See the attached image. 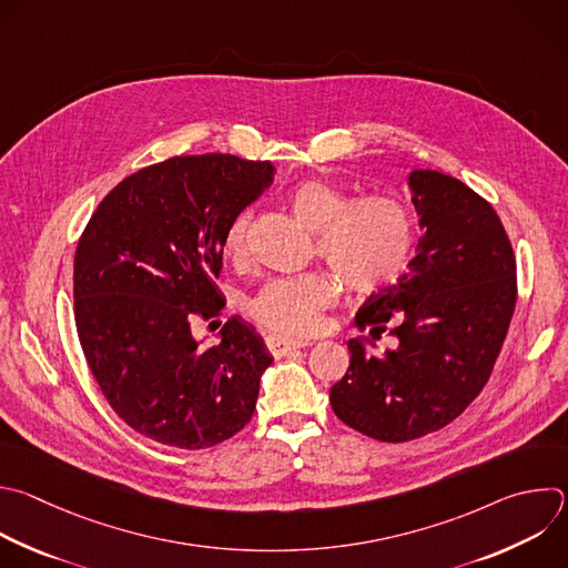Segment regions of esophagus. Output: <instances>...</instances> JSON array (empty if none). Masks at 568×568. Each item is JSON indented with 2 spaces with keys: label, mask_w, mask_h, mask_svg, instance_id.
I'll use <instances>...</instances> for the list:
<instances>
[{
  "label": "esophagus",
  "mask_w": 568,
  "mask_h": 568,
  "mask_svg": "<svg viewBox=\"0 0 568 568\" xmlns=\"http://www.w3.org/2000/svg\"><path fill=\"white\" fill-rule=\"evenodd\" d=\"M265 345L267 349L278 358V356H285L290 354L292 349H298V347H305L310 345V341H303V338H281V336H267L265 338Z\"/></svg>",
  "instance_id": "1"
}]
</instances>
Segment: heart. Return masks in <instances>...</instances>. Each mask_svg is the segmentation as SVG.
I'll use <instances>...</instances> for the list:
<instances>
[{"label": "heart", "instance_id": "heart-1", "mask_svg": "<svg viewBox=\"0 0 568 568\" xmlns=\"http://www.w3.org/2000/svg\"><path fill=\"white\" fill-rule=\"evenodd\" d=\"M287 205L305 227L316 230L318 256L349 294L369 296L395 285L415 256L417 216L397 192L374 189L349 199L347 189L325 178H305L290 186ZM247 223L243 212L225 232L223 247L232 261L247 254ZM334 294L325 272L278 276L250 298L247 314L276 334L305 336L316 329Z\"/></svg>", "mask_w": 568, "mask_h": 568}]
</instances>
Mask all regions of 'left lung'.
<instances>
[{"label":"left lung","instance_id":"obj_1","mask_svg":"<svg viewBox=\"0 0 568 568\" xmlns=\"http://www.w3.org/2000/svg\"><path fill=\"white\" fill-rule=\"evenodd\" d=\"M410 186L426 227L419 254L354 318L374 341L388 332L397 345L372 356L349 341V367L329 388L343 424L388 444L437 433L477 399L517 301L513 245L493 205L439 171H413Z\"/></svg>","mask_w":568,"mask_h":568}]
</instances>
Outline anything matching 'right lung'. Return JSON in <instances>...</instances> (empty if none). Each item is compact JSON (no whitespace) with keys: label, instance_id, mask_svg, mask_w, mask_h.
I'll return each instance as SVG.
<instances>
[{"label":"right lung","instance_id":"add662e5","mask_svg":"<svg viewBox=\"0 0 568 568\" xmlns=\"http://www.w3.org/2000/svg\"><path fill=\"white\" fill-rule=\"evenodd\" d=\"M272 180L263 160L173 155L118 182L78 241L84 358L113 413L146 439L203 450L254 415L272 363L263 338L232 316L221 343L201 347L192 325L221 316L225 232Z\"/></svg>","mask_w":568,"mask_h":568}]
</instances>
